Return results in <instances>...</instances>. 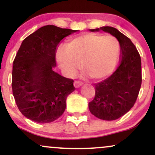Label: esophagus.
<instances>
[{"label": "esophagus", "instance_id": "obj_1", "mask_svg": "<svg viewBox=\"0 0 155 155\" xmlns=\"http://www.w3.org/2000/svg\"><path fill=\"white\" fill-rule=\"evenodd\" d=\"M81 85H82V83H81V81H76L75 82H74V87H75L76 88L80 87Z\"/></svg>", "mask_w": 155, "mask_h": 155}]
</instances>
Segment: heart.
<instances>
[{
    "instance_id": "obj_1",
    "label": "heart",
    "mask_w": 155,
    "mask_h": 155,
    "mask_svg": "<svg viewBox=\"0 0 155 155\" xmlns=\"http://www.w3.org/2000/svg\"><path fill=\"white\" fill-rule=\"evenodd\" d=\"M120 53V45L114 37L87 33L72 39L67 44L66 49L59 48L56 58L68 75H75L81 64L84 75L97 80L114 71Z\"/></svg>"
}]
</instances>
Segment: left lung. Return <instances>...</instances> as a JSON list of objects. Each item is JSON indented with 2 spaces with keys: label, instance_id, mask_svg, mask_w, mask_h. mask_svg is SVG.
Instances as JSON below:
<instances>
[{
  "label": "left lung",
  "instance_id": "1",
  "mask_svg": "<svg viewBox=\"0 0 155 155\" xmlns=\"http://www.w3.org/2000/svg\"><path fill=\"white\" fill-rule=\"evenodd\" d=\"M101 30L119 41L120 63L109 77L95 84V95L89 109L97 118L110 121L122 117L134 106L141 86V60L136 46L123 33L109 26L90 31Z\"/></svg>",
  "mask_w": 155,
  "mask_h": 155
}]
</instances>
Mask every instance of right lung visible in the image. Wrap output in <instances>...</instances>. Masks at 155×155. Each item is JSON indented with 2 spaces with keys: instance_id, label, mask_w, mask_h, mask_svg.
Listing matches in <instances>:
<instances>
[{
  "instance_id": "obj_1",
  "label": "right lung",
  "mask_w": 155,
  "mask_h": 155,
  "mask_svg": "<svg viewBox=\"0 0 155 155\" xmlns=\"http://www.w3.org/2000/svg\"><path fill=\"white\" fill-rule=\"evenodd\" d=\"M78 31L41 27L23 40L14 60L12 92L21 113L38 123L58 119L66 108L74 80L53 71L56 50L63 39Z\"/></svg>"
}]
</instances>
